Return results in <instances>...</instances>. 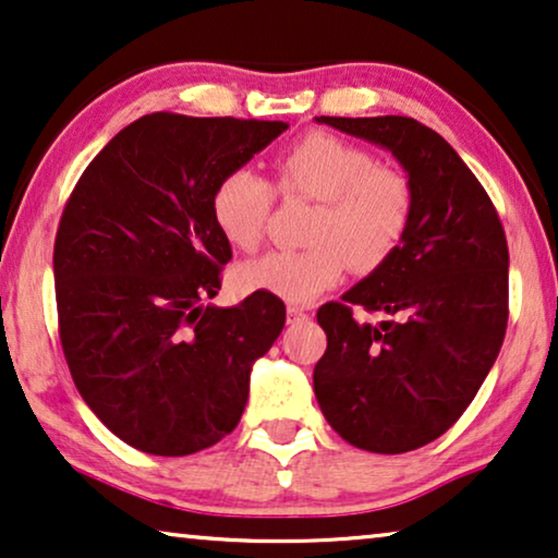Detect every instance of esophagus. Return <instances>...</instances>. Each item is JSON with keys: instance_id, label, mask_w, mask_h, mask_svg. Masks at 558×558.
I'll use <instances>...</instances> for the list:
<instances>
[{"instance_id": "34e87169", "label": "esophagus", "mask_w": 558, "mask_h": 558, "mask_svg": "<svg viewBox=\"0 0 558 558\" xmlns=\"http://www.w3.org/2000/svg\"><path fill=\"white\" fill-rule=\"evenodd\" d=\"M287 315H289V323H294V319H304V317H307V312H304L302 307H294V304H292V307L287 310Z\"/></svg>"}]
</instances>
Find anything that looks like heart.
<instances>
[{"mask_svg":"<svg viewBox=\"0 0 558 558\" xmlns=\"http://www.w3.org/2000/svg\"><path fill=\"white\" fill-rule=\"evenodd\" d=\"M274 187L284 201H312L302 251H271L235 269L241 292L307 304L338 284L348 264L357 274L384 266L407 239L414 218V185L396 167L342 136L312 132L274 159ZM274 190L262 174L235 167L216 182L210 216L233 248L264 239Z\"/></svg>","mask_w":558,"mask_h":558,"instance_id":"1","label":"heart"}]
</instances>
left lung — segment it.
Segmentation results:
<instances>
[{
  "label": "left lung",
  "mask_w": 558,
  "mask_h": 558,
  "mask_svg": "<svg viewBox=\"0 0 558 558\" xmlns=\"http://www.w3.org/2000/svg\"><path fill=\"white\" fill-rule=\"evenodd\" d=\"M380 144L414 185L401 248L317 310L327 350L315 365L319 409L365 452L401 454L441 437L490 373L508 327V241L498 210L460 155L409 117H317ZM355 306L392 315L357 324Z\"/></svg>",
  "instance_id": "1"
}]
</instances>
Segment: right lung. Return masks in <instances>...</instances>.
<instances>
[{
    "instance_id": "add662e5",
    "label": "right lung",
    "mask_w": 558,
    "mask_h": 558,
    "mask_svg": "<svg viewBox=\"0 0 558 558\" xmlns=\"http://www.w3.org/2000/svg\"><path fill=\"white\" fill-rule=\"evenodd\" d=\"M287 129L147 113L98 151L68 197L52 251L60 345L88 409L134 449L193 454L241 422L251 365L287 310L264 292L228 310L203 304L231 262L210 195Z\"/></svg>"
}]
</instances>
